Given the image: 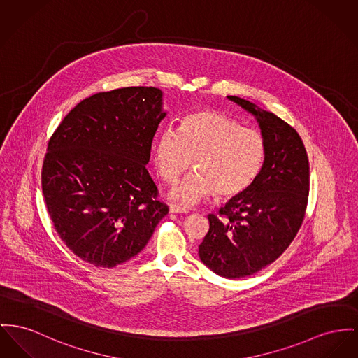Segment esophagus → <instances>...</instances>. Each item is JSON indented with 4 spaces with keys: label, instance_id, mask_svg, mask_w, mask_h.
Returning <instances> with one entry per match:
<instances>
[{
    "label": "esophagus",
    "instance_id": "obj_1",
    "mask_svg": "<svg viewBox=\"0 0 358 358\" xmlns=\"http://www.w3.org/2000/svg\"><path fill=\"white\" fill-rule=\"evenodd\" d=\"M169 213H189L186 208H182L179 205H169Z\"/></svg>",
    "mask_w": 358,
    "mask_h": 358
}]
</instances>
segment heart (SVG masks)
<instances>
[{"label": "heart", "instance_id": "1", "mask_svg": "<svg viewBox=\"0 0 358 358\" xmlns=\"http://www.w3.org/2000/svg\"><path fill=\"white\" fill-rule=\"evenodd\" d=\"M159 175L175 183L194 159L195 172L171 192V198L194 205L215 192L220 199L244 194L258 180L267 159L262 133L215 110H198L179 122L178 131L163 130L153 146Z\"/></svg>", "mask_w": 358, "mask_h": 358}]
</instances>
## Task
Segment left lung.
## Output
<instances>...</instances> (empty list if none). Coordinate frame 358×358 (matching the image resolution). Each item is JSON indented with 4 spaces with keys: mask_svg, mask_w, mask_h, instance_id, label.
<instances>
[{
    "mask_svg": "<svg viewBox=\"0 0 358 358\" xmlns=\"http://www.w3.org/2000/svg\"><path fill=\"white\" fill-rule=\"evenodd\" d=\"M259 123L267 143L262 173L251 189L209 215L199 259L215 274L243 278L274 262L297 235L310 192V163L299 133L273 113L228 96Z\"/></svg>",
    "mask_w": 358,
    "mask_h": 358,
    "instance_id": "8db88e82",
    "label": "left lung"
}]
</instances>
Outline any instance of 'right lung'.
<instances>
[{"mask_svg":"<svg viewBox=\"0 0 358 358\" xmlns=\"http://www.w3.org/2000/svg\"><path fill=\"white\" fill-rule=\"evenodd\" d=\"M166 115L159 88L127 87L84 99L51 136L42 190L55 231L83 261L131 259L167 215L146 169Z\"/></svg>","mask_w":358,"mask_h":358,"instance_id":"1","label":"right lung"}]
</instances>
